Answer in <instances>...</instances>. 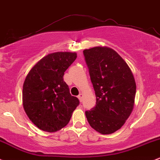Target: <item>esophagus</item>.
Returning a JSON list of instances; mask_svg holds the SVG:
<instances>
[{
    "label": "esophagus",
    "instance_id": "obj_1",
    "mask_svg": "<svg viewBox=\"0 0 160 160\" xmlns=\"http://www.w3.org/2000/svg\"><path fill=\"white\" fill-rule=\"evenodd\" d=\"M82 98H83V94H82V93L79 94V96H78V99H79V100H80V102L82 101Z\"/></svg>",
    "mask_w": 160,
    "mask_h": 160
}]
</instances>
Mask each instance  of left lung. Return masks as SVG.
<instances>
[{
  "instance_id": "8db88e82",
  "label": "left lung",
  "mask_w": 160,
  "mask_h": 160,
  "mask_svg": "<svg viewBox=\"0 0 160 160\" xmlns=\"http://www.w3.org/2000/svg\"><path fill=\"white\" fill-rule=\"evenodd\" d=\"M96 102L86 111L89 125L102 134L115 132L124 125L134 106L136 83L124 59L108 47L83 51Z\"/></svg>"
}]
</instances>
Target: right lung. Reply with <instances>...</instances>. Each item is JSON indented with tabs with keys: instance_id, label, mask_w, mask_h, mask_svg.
<instances>
[{
	"instance_id": "obj_1",
	"label": "right lung",
	"mask_w": 160,
	"mask_h": 160,
	"mask_svg": "<svg viewBox=\"0 0 160 160\" xmlns=\"http://www.w3.org/2000/svg\"><path fill=\"white\" fill-rule=\"evenodd\" d=\"M77 58L76 52L48 54L32 68L22 87V106L31 122L47 132L65 127L79 99L70 93L64 72Z\"/></svg>"
}]
</instances>
